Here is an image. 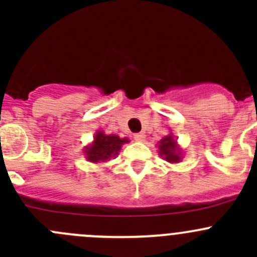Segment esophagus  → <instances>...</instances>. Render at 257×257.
<instances>
[{
  "instance_id": "obj_1",
  "label": "esophagus",
  "mask_w": 257,
  "mask_h": 257,
  "mask_svg": "<svg viewBox=\"0 0 257 257\" xmlns=\"http://www.w3.org/2000/svg\"><path fill=\"white\" fill-rule=\"evenodd\" d=\"M133 138L136 139L137 142H143L144 138H145V136H144V133H136L133 136Z\"/></svg>"
}]
</instances>
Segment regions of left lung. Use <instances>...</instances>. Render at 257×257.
Masks as SVG:
<instances>
[{
	"mask_svg": "<svg viewBox=\"0 0 257 257\" xmlns=\"http://www.w3.org/2000/svg\"><path fill=\"white\" fill-rule=\"evenodd\" d=\"M159 154L164 158L167 162L170 163H178L180 160V157H179V153L177 149V142L172 138L170 136L165 137L160 141L159 145Z\"/></svg>",
	"mask_w": 257,
	"mask_h": 257,
	"instance_id": "8db88e82",
	"label": "left lung"
}]
</instances>
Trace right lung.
Instances as JSON below:
<instances>
[{
	"label": "right lung",
	"instance_id": "add662e5",
	"mask_svg": "<svg viewBox=\"0 0 257 257\" xmlns=\"http://www.w3.org/2000/svg\"><path fill=\"white\" fill-rule=\"evenodd\" d=\"M124 143H128V139H120L116 136H105L102 132H98L94 143L88 148L85 154L89 162H105L118 154L119 149Z\"/></svg>",
	"mask_w": 257,
	"mask_h": 257
}]
</instances>
